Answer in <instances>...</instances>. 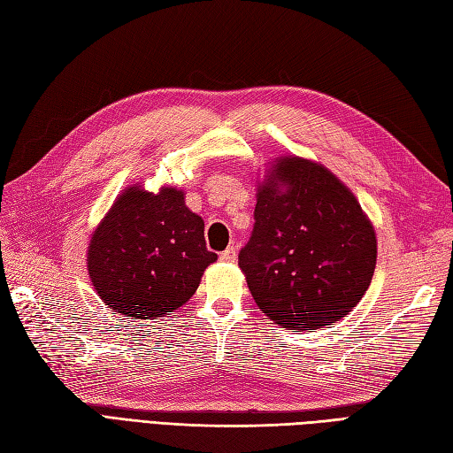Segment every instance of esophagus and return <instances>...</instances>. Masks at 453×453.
<instances>
[{
    "instance_id": "esophagus-1",
    "label": "esophagus",
    "mask_w": 453,
    "mask_h": 453,
    "mask_svg": "<svg viewBox=\"0 0 453 453\" xmlns=\"http://www.w3.org/2000/svg\"><path fill=\"white\" fill-rule=\"evenodd\" d=\"M235 258H237L235 247H227L224 252H219V260L222 262H235Z\"/></svg>"
}]
</instances>
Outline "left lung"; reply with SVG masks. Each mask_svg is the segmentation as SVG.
<instances>
[{
	"label": "left lung",
	"instance_id": "left-lung-1",
	"mask_svg": "<svg viewBox=\"0 0 453 453\" xmlns=\"http://www.w3.org/2000/svg\"><path fill=\"white\" fill-rule=\"evenodd\" d=\"M375 264V229L354 193L318 162L275 158L239 252L264 314L287 329L333 326L362 300Z\"/></svg>",
	"mask_w": 453,
	"mask_h": 453
}]
</instances>
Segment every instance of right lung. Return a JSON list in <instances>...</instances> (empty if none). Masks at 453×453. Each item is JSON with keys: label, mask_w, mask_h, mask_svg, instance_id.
I'll use <instances>...</instances> for the list:
<instances>
[{"label": "right lung", "mask_w": 453, "mask_h": 453, "mask_svg": "<svg viewBox=\"0 0 453 453\" xmlns=\"http://www.w3.org/2000/svg\"><path fill=\"white\" fill-rule=\"evenodd\" d=\"M218 257L206 249L204 222L183 191L126 188L96 227L88 272L105 306L132 319H157L195 295Z\"/></svg>", "instance_id": "add662e5"}]
</instances>
